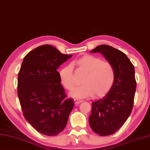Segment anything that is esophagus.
<instances>
[{
    "label": "esophagus",
    "instance_id": "obj_1",
    "mask_svg": "<svg viewBox=\"0 0 150 150\" xmlns=\"http://www.w3.org/2000/svg\"><path fill=\"white\" fill-rule=\"evenodd\" d=\"M74 102L75 104H79V103H81L83 102V101L80 100V99H74Z\"/></svg>",
    "mask_w": 150,
    "mask_h": 150
}]
</instances>
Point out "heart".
Instances as JSON below:
<instances>
[{"instance_id":"b5f03b06","label":"heart","mask_w":150,"mask_h":150,"mask_svg":"<svg viewBox=\"0 0 150 150\" xmlns=\"http://www.w3.org/2000/svg\"><path fill=\"white\" fill-rule=\"evenodd\" d=\"M76 64L86 71V74L82 79L83 84L76 87L69 95L79 99L92 96L93 98H99L106 95L112 87L114 80L112 66L108 62L102 61L100 58L89 54L79 58ZM58 74L64 87L67 90H71L75 85L72 66H64Z\"/></svg>"}]
</instances>
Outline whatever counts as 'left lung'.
<instances>
[{
	"label": "left lung",
	"instance_id": "left-lung-1",
	"mask_svg": "<svg viewBox=\"0 0 150 150\" xmlns=\"http://www.w3.org/2000/svg\"><path fill=\"white\" fill-rule=\"evenodd\" d=\"M90 52L101 53L114 71L112 87L105 97L92 103L88 120L96 133L107 136L116 133L131 113L137 87L134 67L125 54L109 45H99Z\"/></svg>",
	"mask_w": 150,
	"mask_h": 150
}]
</instances>
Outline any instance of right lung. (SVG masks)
I'll return each instance as SVG.
<instances>
[{
    "mask_svg": "<svg viewBox=\"0 0 150 150\" xmlns=\"http://www.w3.org/2000/svg\"><path fill=\"white\" fill-rule=\"evenodd\" d=\"M72 57L49 45L38 47L26 54L18 74L17 94L25 119L47 136L62 131L74 107L66 98L57 69Z\"/></svg>",
    "mask_w": 150,
    "mask_h": 150,
    "instance_id": "right-lung-1",
    "label": "right lung"
}]
</instances>
